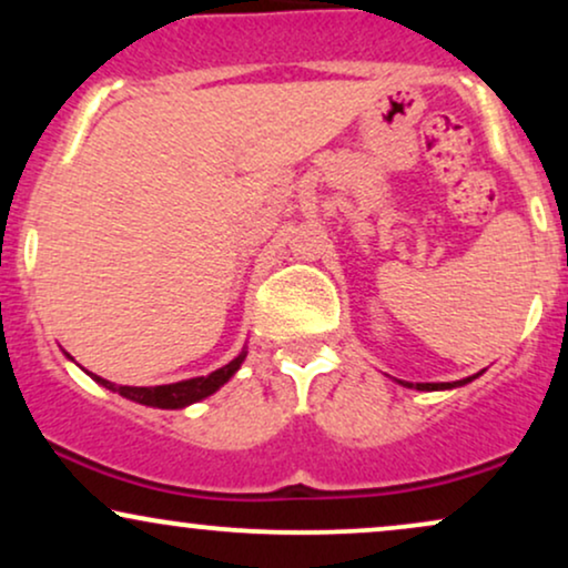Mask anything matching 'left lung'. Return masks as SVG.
<instances>
[{
	"label": "left lung",
	"instance_id": "1",
	"mask_svg": "<svg viewBox=\"0 0 568 568\" xmlns=\"http://www.w3.org/2000/svg\"><path fill=\"white\" fill-rule=\"evenodd\" d=\"M475 376H478V374H475ZM475 376H467V379H462V382H435V384H429V382H419V384L400 382V384H406V387H414V389H452V387H462V384L473 382Z\"/></svg>",
	"mask_w": 568,
	"mask_h": 568
}]
</instances>
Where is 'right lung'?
<instances>
[{"instance_id":"obj_1","label":"right lung","mask_w":568,"mask_h":568,"mask_svg":"<svg viewBox=\"0 0 568 568\" xmlns=\"http://www.w3.org/2000/svg\"><path fill=\"white\" fill-rule=\"evenodd\" d=\"M243 361H245V352H240L232 363H226L224 368L213 371V374L197 376V379L175 382V384H160V387H122V384H112L95 374H90V376H93L98 384H103L106 389H112V393H120L122 397H128V400L141 403V406L184 408V406H189V403H197V400H202V397L216 393L219 387H224Z\"/></svg>"}]
</instances>
